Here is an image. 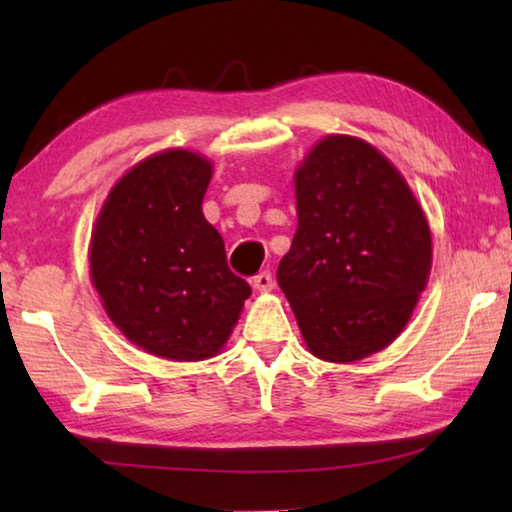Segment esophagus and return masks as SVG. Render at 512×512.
Instances as JSON below:
<instances>
[{"instance_id": "34e87169", "label": "esophagus", "mask_w": 512, "mask_h": 512, "mask_svg": "<svg viewBox=\"0 0 512 512\" xmlns=\"http://www.w3.org/2000/svg\"><path fill=\"white\" fill-rule=\"evenodd\" d=\"M253 287H255L257 291H262V293L271 291V289H273V275H271V271L257 273V275L253 277Z\"/></svg>"}]
</instances>
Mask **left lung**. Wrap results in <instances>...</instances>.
<instances>
[{"label": "left lung", "instance_id": "8db88e82", "mask_svg": "<svg viewBox=\"0 0 512 512\" xmlns=\"http://www.w3.org/2000/svg\"><path fill=\"white\" fill-rule=\"evenodd\" d=\"M296 205L277 284L309 350L348 363L386 348L431 268V232L409 185L368 142L329 135L296 173Z\"/></svg>", "mask_w": 512, "mask_h": 512}]
</instances>
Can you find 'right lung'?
Returning <instances> with one entry per match:
<instances>
[{"label": "right lung", "instance_id": "obj_1", "mask_svg": "<svg viewBox=\"0 0 512 512\" xmlns=\"http://www.w3.org/2000/svg\"><path fill=\"white\" fill-rule=\"evenodd\" d=\"M210 178L212 164L196 153L151 155L112 187L94 228L90 268L103 307L155 357H214L250 296L203 216Z\"/></svg>", "mask_w": 512, "mask_h": 512}]
</instances>
